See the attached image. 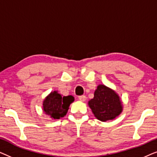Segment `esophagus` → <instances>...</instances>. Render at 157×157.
Instances as JSON below:
<instances>
[{
    "mask_svg": "<svg viewBox=\"0 0 157 157\" xmlns=\"http://www.w3.org/2000/svg\"><path fill=\"white\" fill-rule=\"evenodd\" d=\"M78 100L81 101H84L86 100V96L84 95L79 96H78Z\"/></svg>",
    "mask_w": 157,
    "mask_h": 157,
    "instance_id": "esophagus-1",
    "label": "esophagus"
}]
</instances>
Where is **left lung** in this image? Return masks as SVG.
Segmentation results:
<instances>
[{"label": "left lung", "mask_w": 157, "mask_h": 157, "mask_svg": "<svg viewBox=\"0 0 157 157\" xmlns=\"http://www.w3.org/2000/svg\"><path fill=\"white\" fill-rule=\"evenodd\" d=\"M89 105L95 117L101 121L113 119L122 111L119 96L104 85L98 86Z\"/></svg>", "instance_id": "8db88e82"}]
</instances>
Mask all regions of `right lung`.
Masks as SVG:
<instances>
[{
    "mask_svg": "<svg viewBox=\"0 0 157 157\" xmlns=\"http://www.w3.org/2000/svg\"><path fill=\"white\" fill-rule=\"evenodd\" d=\"M74 101V96L62 97L57 91H53L47 96L44 101V111L54 119H59L66 114L68 106Z\"/></svg>",
    "mask_w": 157,
    "mask_h": 157,
    "instance_id": "right-lung-1",
    "label": "right lung"
}]
</instances>
